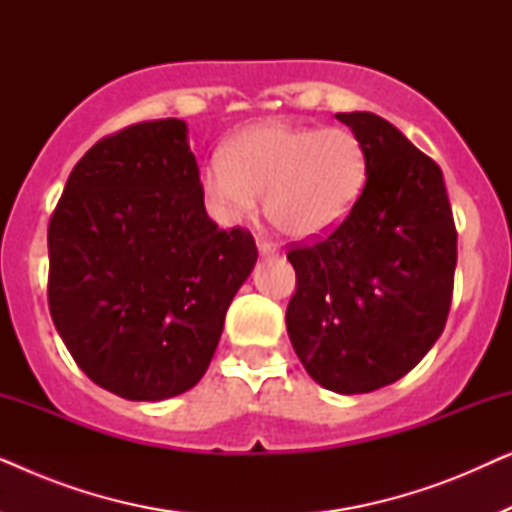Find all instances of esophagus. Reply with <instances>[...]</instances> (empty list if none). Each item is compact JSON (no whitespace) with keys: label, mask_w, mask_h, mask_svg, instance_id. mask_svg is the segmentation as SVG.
<instances>
[{"label":"esophagus","mask_w":512,"mask_h":512,"mask_svg":"<svg viewBox=\"0 0 512 512\" xmlns=\"http://www.w3.org/2000/svg\"><path fill=\"white\" fill-rule=\"evenodd\" d=\"M258 251H261L263 256H275L277 254V244L270 242V240H258Z\"/></svg>","instance_id":"obj_1"}]
</instances>
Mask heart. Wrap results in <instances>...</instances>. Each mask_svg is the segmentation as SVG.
<instances>
[{
	"label": "heart",
	"mask_w": 512,
	"mask_h": 512,
	"mask_svg": "<svg viewBox=\"0 0 512 512\" xmlns=\"http://www.w3.org/2000/svg\"><path fill=\"white\" fill-rule=\"evenodd\" d=\"M368 181V153L345 128L261 123L237 132L202 174V188L223 219L256 209L279 233L314 240L347 219Z\"/></svg>",
	"instance_id": "1"
}]
</instances>
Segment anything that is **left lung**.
<instances>
[{
	"label": "left lung",
	"instance_id": "left-lung-1",
	"mask_svg": "<svg viewBox=\"0 0 512 512\" xmlns=\"http://www.w3.org/2000/svg\"><path fill=\"white\" fill-rule=\"evenodd\" d=\"M368 153V181L338 228L291 244L286 328L314 382L368 394L410 373L450 314L457 228L436 160L370 111L335 114Z\"/></svg>",
	"mask_w": 512,
	"mask_h": 512
}]
</instances>
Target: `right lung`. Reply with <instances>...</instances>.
I'll use <instances>...</instances> for the list:
<instances>
[{
    "label": "right lung",
    "instance_id": "right-lung-1",
    "mask_svg": "<svg viewBox=\"0 0 512 512\" xmlns=\"http://www.w3.org/2000/svg\"><path fill=\"white\" fill-rule=\"evenodd\" d=\"M256 258L249 230L207 216L186 123H135L69 174L48 223V310L95 384L163 401L205 375Z\"/></svg>",
    "mask_w": 512,
    "mask_h": 512
}]
</instances>
